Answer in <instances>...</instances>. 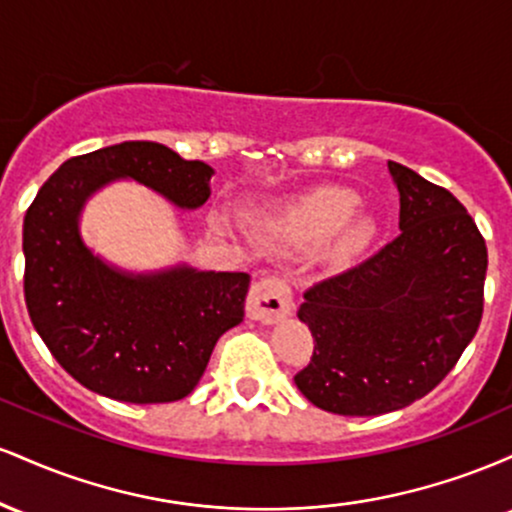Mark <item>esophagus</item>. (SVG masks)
<instances>
[{"instance_id": "1", "label": "esophagus", "mask_w": 512, "mask_h": 512, "mask_svg": "<svg viewBox=\"0 0 512 512\" xmlns=\"http://www.w3.org/2000/svg\"><path fill=\"white\" fill-rule=\"evenodd\" d=\"M291 305L293 293L291 286L286 284V279H281V276H267V279H260L250 289L245 310H248V317H252V320L272 325V322L291 313Z\"/></svg>"}]
</instances>
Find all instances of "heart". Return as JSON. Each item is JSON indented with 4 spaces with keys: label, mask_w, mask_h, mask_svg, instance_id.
Segmentation results:
<instances>
[{
    "label": "heart",
    "mask_w": 512,
    "mask_h": 512,
    "mask_svg": "<svg viewBox=\"0 0 512 512\" xmlns=\"http://www.w3.org/2000/svg\"><path fill=\"white\" fill-rule=\"evenodd\" d=\"M358 204L356 192L344 187H317L274 211L267 226L293 245H320L334 236V257L351 260L375 238V221L356 216Z\"/></svg>",
    "instance_id": "1"
}]
</instances>
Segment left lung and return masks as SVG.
<instances>
[{
	"instance_id": "left-lung-1",
	"label": "left lung",
	"mask_w": 512,
	"mask_h": 512,
	"mask_svg": "<svg viewBox=\"0 0 512 512\" xmlns=\"http://www.w3.org/2000/svg\"><path fill=\"white\" fill-rule=\"evenodd\" d=\"M399 236L303 293L313 332L296 385L315 407L378 416L409 407L460 361L484 313L486 243L460 199L390 161Z\"/></svg>"
}]
</instances>
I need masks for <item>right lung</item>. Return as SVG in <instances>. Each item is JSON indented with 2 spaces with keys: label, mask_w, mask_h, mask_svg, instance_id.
Segmentation results:
<instances>
[{
  "label": "right lung",
  "mask_w": 512,
  "mask_h": 512,
  "mask_svg": "<svg viewBox=\"0 0 512 512\" xmlns=\"http://www.w3.org/2000/svg\"><path fill=\"white\" fill-rule=\"evenodd\" d=\"M214 170L156 142H122L64 161L23 219V293L55 361L98 395L132 404L175 402L195 390L223 332L245 315L250 276L173 267L129 274L86 248L79 214L117 178L175 207L207 202Z\"/></svg>",
  "instance_id": "obj_1"
}]
</instances>
